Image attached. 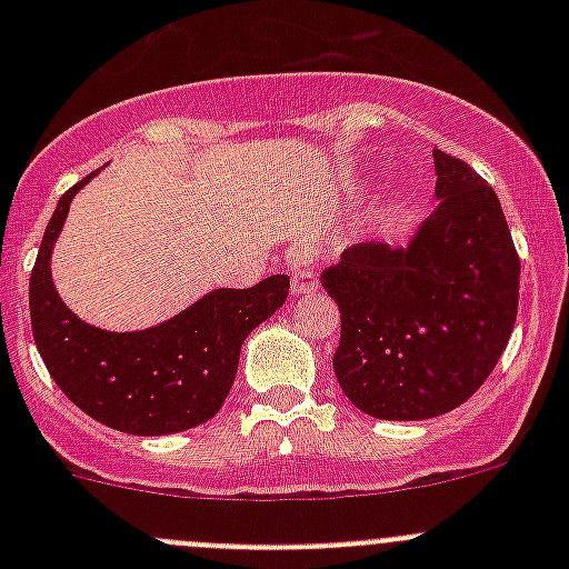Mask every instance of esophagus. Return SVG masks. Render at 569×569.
I'll return each instance as SVG.
<instances>
[{"label": "esophagus", "instance_id": "34e87169", "mask_svg": "<svg viewBox=\"0 0 569 569\" xmlns=\"http://www.w3.org/2000/svg\"><path fill=\"white\" fill-rule=\"evenodd\" d=\"M313 250L311 248H295L289 252V272H291V291L297 297L311 295L319 289V280L311 269Z\"/></svg>", "mask_w": 569, "mask_h": 569}]
</instances>
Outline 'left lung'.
Wrapping results in <instances>:
<instances>
[{
	"label": "left lung",
	"instance_id": "left-lung-1",
	"mask_svg": "<svg viewBox=\"0 0 569 569\" xmlns=\"http://www.w3.org/2000/svg\"><path fill=\"white\" fill-rule=\"evenodd\" d=\"M438 209L405 248L343 250L321 286L341 311L338 386L386 421L443 416L481 388L518 319L520 258L498 194L435 151Z\"/></svg>",
	"mask_w": 569,
	"mask_h": 569
}]
</instances>
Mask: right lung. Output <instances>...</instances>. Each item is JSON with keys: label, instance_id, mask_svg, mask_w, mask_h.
<instances>
[{"label": "right lung", "instance_id": "obj_1", "mask_svg": "<svg viewBox=\"0 0 569 569\" xmlns=\"http://www.w3.org/2000/svg\"><path fill=\"white\" fill-rule=\"evenodd\" d=\"M96 173L62 194L40 242L30 278L38 352L60 391L104 427L129 435L183 432L217 416L237 380L244 338L283 306L289 274H272L252 289H214L148 330L88 325L60 300L49 261L73 194Z\"/></svg>", "mask_w": 569, "mask_h": 569}]
</instances>
